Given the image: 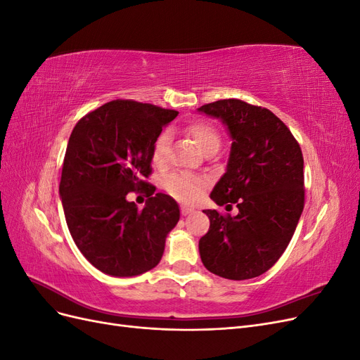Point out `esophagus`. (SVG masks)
Returning a JSON list of instances; mask_svg holds the SVG:
<instances>
[{"label": "esophagus", "instance_id": "esophagus-1", "mask_svg": "<svg viewBox=\"0 0 360 360\" xmlns=\"http://www.w3.org/2000/svg\"><path fill=\"white\" fill-rule=\"evenodd\" d=\"M180 212H181L183 216H186V214L192 213L193 209H192V207H189V205H181V207H180Z\"/></svg>", "mask_w": 360, "mask_h": 360}]
</instances>
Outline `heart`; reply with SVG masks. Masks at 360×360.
Returning a JSON list of instances; mask_svg holds the SVG:
<instances>
[{"mask_svg": "<svg viewBox=\"0 0 360 360\" xmlns=\"http://www.w3.org/2000/svg\"><path fill=\"white\" fill-rule=\"evenodd\" d=\"M188 135L193 139V143L200 147L202 153L219 150L221 147V134L209 122H193L186 129ZM171 144V135L168 130H163L156 138L153 150H151V160L156 167H163L168 160ZM207 180L197 176H188V174H174L165 181V189L172 198L181 202H195L204 191L207 189Z\"/></svg>", "mask_w": 360, "mask_h": 360, "instance_id": "b5f03b06", "label": "heart"}]
</instances>
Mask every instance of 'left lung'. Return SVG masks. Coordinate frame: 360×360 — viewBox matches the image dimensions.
Returning a JSON list of instances; mask_svg holds the SVG:
<instances>
[{
	"instance_id": "8db88e82",
	"label": "left lung",
	"mask_w": 360,
	"mask_h": 360,
	"mask_svg": "<svg viewBox=\"0 0 360 360\" xmlns=\"http://www.w3.org/2000/svg\"><path fill=\"white\" fill-rule=\"evenodd\" d=\"M198 111L221 118L233 138L226 172L210 198L236 216L204 210L210 228L200 238L202 264L212 274L242 281L263 275L284 254L304 205L303 156L290 129L267 108L238 99Z\"/></svg>"
}]
</instances>
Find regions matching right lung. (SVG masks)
Masks as SVG:
<instances>
[{
  "mask_svg": "<svg viewBox=\"0 0 360 360\" xmlns=\"http://www.w3.org/2000/svg\"><path fill=\"white\" fill-rule=\"evenodd\" d=\"M177 111L117 99L84 115L72 130L60 197L75 245L101 271L136 276L159 264L180 210L169 195L153 193L151 150ZM144 191L143 211L127 201Z\"/></svg>",
  "mask_w": 360,
  "mask_h": 360,
  "instance_id": "right-lung-1",
  "label": "right lung"
}]
</instances>
